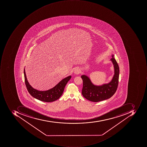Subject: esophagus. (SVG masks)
I'll use <instances>...</instances> for the list:
<instances>
[{"instance_id":"1","label":"esophagus","mask_w":147,"mask_h":147,"mask_svg":"<svg viewBox=\"0 0 147 147\" xmlns=\"http://www.w3.org/2000/svg\"><path fill=\"white\" fill-rule=\"evenodd\" d=\"M74 73L76 74H80V70L79 69L78 67H76V68H75V70H74Z\"/></svg>"}]
</instances>
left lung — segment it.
<instances>
[{
	"label": "left lung",
	"instance_id": "8db88e82",
	"mask_svg": "<svg viewBox=\"0 0 147 147\" xmlns=\"http://www.w3.org/2000/svg\"><path fill=\"white\" fill-rule=\"evenodd\" d=\"M111 60L114 66V75L111 81L107 84L97 86L94 85L87 76L83 75V86L82 94L87 100L93 102H98L111 98L117 90L119 81V67L118 63L112 55Z\"/></svg>",
	"mask_w": 147,
	"mask_h": 147
}]
</instances>
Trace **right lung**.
I'll return each instance as SVG.
<instances>
[{
    "label": "right lung",
    "instance_id": "obj_1",
    "mask_svg": "<svg viewBox=\"0 0 147 147\" xmlns=\"http://www.w3.org/2000/svg\"><path fill=\"white\" fill-rule=\"evenodd\" d=\"M24 74L25 84L30 94L38 100L48 102L56 101L60 98L63 94L66 85L71 78V76H69L68 77L64 78L57 85L49 90L46 91H39L33 88L28 83L25 69L24 70Z\"/></svg>",
    "mask_w": 147,
    "mask_h": 147
}]
</instances>
